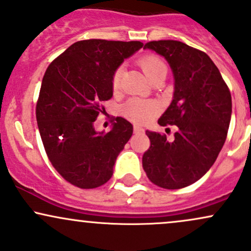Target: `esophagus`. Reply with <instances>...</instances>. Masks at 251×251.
<instances>
[{
    "label": "esophagus",
    "mask_w": 251,
    "mask_h": 251,
    "mask_svg": "<svg viewBox=\"0 0 251 251\" xmlns=\"http://www.w3.org/2000/svg\"><path fill=\"white\" fill-rule=\"evenodd\" d=\"M133 129H134V133H144V131H145V129H144L142 126H139V125H134Z\"/></svg>",
    "instance_id": "1"
}]
</instances>
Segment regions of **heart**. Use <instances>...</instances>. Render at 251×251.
I'll use <instances>...</instances> for the list:
<instances>
[{
  "label": "heart",
  "instance_id": "b5f03b06",
  "mask_svg": "<svg viewBox=\"0 0 251 251\" xmlns=\"http://www.w3.org/2000/svg\"><path fill=\"white\" fill-rule=\"evenodd\" d=\"M139 65L144 71V73H145V75L150 80L154 77L157 74H159L160 72L166 71L165 63L153 55L142 57L139 60ZM122 72V68H118L116 73H114L113 79H112L113 87H118V85H119ZM122 112L124 116L128 118V119L133 120V122L145 123L151 120L155 116V113L158 112V105L153 101H150V100L133 98V99H129L127 102L124 103Z\"/></svg>",
  "mask_w": 251,
  "mask_h": 251
}]
</instances>
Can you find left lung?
Returning a JSON list of instances; mask_svg holds the SVG:
<instances>
[{
	"mask_svg": "<svg viewBox=\"0 0 251 251\" xmlns=\"http://www.w3.org/2000/svg\"><path fill=\"white\" fill-rule=\"evenodd\" d=\"M163 56L174 74V99L158 120L176 125L174 140L146 131L151 146L143 155L149 179L175 190L201 179L217 159L231 119V94L220 71L204 51L175 40L144 46Z\"/></svg>",
	"mask_w": 251,
	"mask_h": 251,
	"instance_id": "8db88e82",
	"label": "left lung"
}]
</instances>
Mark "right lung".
<instances>
[{
  "mask_svg": "<svg viewBox=\"0 0 251 251\" xmlns=\"http://www.w3.org/2000/svg\"><path fill=\"white\" fill-rule=\"evenodd\" d=\"M142 47L140 41H77L43 75L36 105L40 135L51 165L77 188L108 181L133 133L132 124L122 117L107 133L96 131L94 122L101 103L113 96L116 71Z\"/></svg>",
  "mask_w": 251,
  "mask_h": 251,
  "instance_id": "1",
  "label": "right lung"
}]
</instances>
